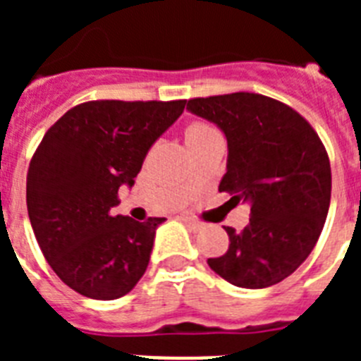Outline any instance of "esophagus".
Returning a JSON list of instances; mask_svg holds the SVG:
<instances>
[{
	"mask_svg": "<svg viewBox=\"0 0 361 361\" xmlns=\"http://www.w3.org/2000/svg\"><path fill=\"white\" fill-rule=\"evenodd\" d=\"M183 220H184V224H186L191 231H200V229L204 228L202 222H199V220H195V219H191V216H184Z\"/></svg>",
	"mask_w": 361,
	"mask_h": 361,
	"instance_id": "34e87169",
	"label": "esophagus"
}]
</instances>
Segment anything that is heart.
<instances>
[{"label":"heart","mask_w":361,"mask_h":361,"mask_svg":"<svg viewBox=\"0 0 361 361\" xmlns=\"http://www.w3.org/2000/svg\"><path fill=\"white\" fill-rule=\"evenodd\" d=\"M209 132H215V130H213V128H209L208 124L195 123V124H191L190 128L186 130V139H188V137H197V135H204V133H209Z\"/></svg>","instance_id":"1"}]
</instances>
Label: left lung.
Segmentation results:
<instances>
[{
  "label": "left lung",
  "instance_id": "left-lung-1",
  "mask_svg": "<svg viewBox=\"0 0 361 361\" xmlns=\"http://www.w3.org/2000/svg\"><path fill=\"white\" fill-rule=\"evenodd\" d=\"M228 141L219 191L250 204V224L224 228L229 247L208 258L216 275L244 289H264L293 275L318 242L331 202V164L320 137L293 108L266 95L188 101Z\"/></svg>",
  "mask_w": 361,
  "mask_h": 361
}]
</instances>
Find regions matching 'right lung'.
I'll use <instances>...</instances> for the list:
<instances>
[{
    "mask_svg": "<svg viewBox=\"0 0 361 361\" xmlns=\"http://www.w3.org/2000/svg\"><path fill=\"white\" fill-rule=\"evenodd\" d=\"M184 106L186 101H90L44 133L28 166V219L47 262L79 295L121 298L145 275L166 219L137 222L111 208Z\"/></svg>",
    "mask_w": 361,
    "mask_h": 361,
    "instance_id": "obj_1",
    "label": "right lung"
}]
</instances>
